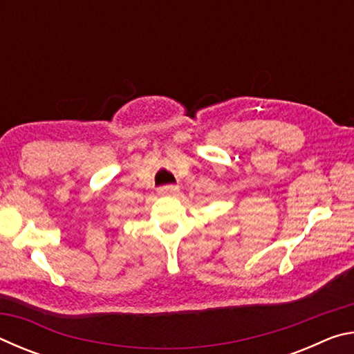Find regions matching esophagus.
Wrapping results in <instances>:
<instances>
[{
  "instance_id": "esophagus-1",
  "label": "esophagus",
  "mask_w": 354,
  "mask_h": 354,
  "mask_svg": "<svg viewBox=\"0 0 354 354\" xmlns=\"http://www.w3.org/2000/svg\"><path fill=\"white\" fill-rule=\"evenodd\" d=\"M178 192L176 185H164V187H159L158 189V194L159 195H175Z\"/></svg>"
}]
</instances>
